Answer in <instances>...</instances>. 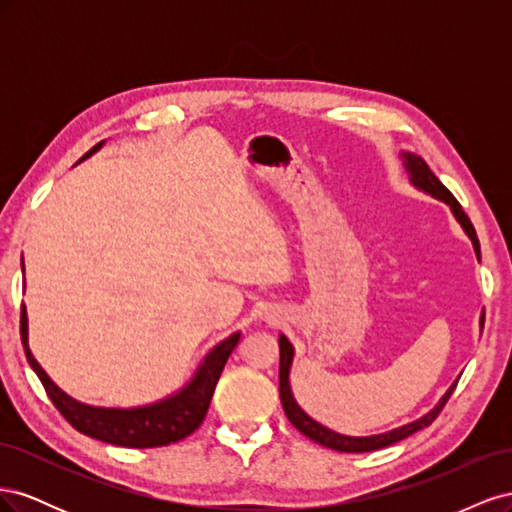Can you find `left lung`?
<instances>
[{"instance_id":"1","label":"left lung","mask_w":512,"mask_h":512,"mask_svg":"<svg viewBox=\"0 0 512 512\" xmlns=\"http://www.w3.org/2000/svg\"><path fill=\"white\" fill-rule=\"evenodd\" d=\"M401 160H404L406 173H408L410 183L414 185L416 190H423L425 194L438 198V200H442V203H446L448 207H451L455 220L461 224L463 232H466V235L470 237V241L474 245L476 258L480 260V245H478L476 230H474L470 218L466 215V211H463L461 205L457 203V198L444 188V185L440 183V179L436 175L431 173V168L427 166V162L421 156H416V153H410V151H401ZM292 359H294V348L288 342L286 335H280V397H282V406H284V412L288 416V421L294 427H297L303 433V436H307L309 440H314V442L327 446V448H333V451H339V453H369V451H378V448L391 446V444H395L399 440L412 436V433H416L418 429H423V427H427V425H431L433 421H436V416L440 414V410L444 408L448 397H451V393L455 391V386H457V380H455L451 389H448L442 395V399L438 401V404L433 406L427 414H423L421 418H416V421H412L408 425H401V427L391 429V431L376 433V436L354 438V436H344V433H337V431H333L329 427L320 425L318 421H314V418L309 416L297 404V399H294L292 389H290Z\"/></svg>"}]
</instances>
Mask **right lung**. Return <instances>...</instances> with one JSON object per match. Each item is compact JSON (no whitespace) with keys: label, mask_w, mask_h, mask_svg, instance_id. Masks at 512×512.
Returning a JSON list of instances; mask_svg holds the SVG:
<instances>
[{"label":"right lung","mask_w":512,"mask_h":512,"mask_svg":"<svg viewBox=\"0 0 512 512\" xmlns=\"http://www.w3.org/2000/svg\"><path fill=\"white\" fill-rule=\"evenodd\" d=\"M102 145L104 141H100L96 147H91L79 162L94 156L96 151L102 149ZM239 339L241 331L228 335L224 342L213 346L205 354V359L200 361L192 380L181 386L173 395L138 408H100L81 404V401H76L74 397L61 391L49 378V374L40 367V363L34 359L32 350H29L27 309L25 305L21 307V342L25 348V356L29 365L36 371V376L40 378L46 395L51 397L61 416H64L76 431L85 433L89 438L128 448L166 446L188 438L190 433H194L207 416L215 384H218L228 356L237 348Z\"/></svg>","instance_id":"right-lung-1"}]
</instances>
